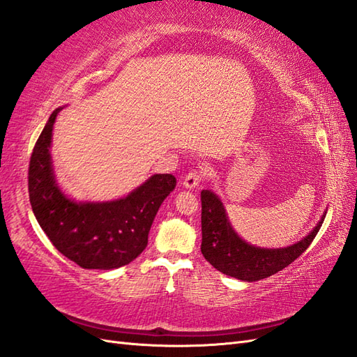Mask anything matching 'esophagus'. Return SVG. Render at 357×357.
<instances>
[{
    "instance_id": "obj_1",
    "label": "esophagus",
    "mask_w": 357,
    "mask_h": 357,
    "mask_svg": "<svg viewBox=\"0 0 357 357\" xmlns=\"http://www.w3.org/2000/svg\"><path fill=\"white\" fill-rule=\"evenodd\" d=\"M205 175H206L205 169L204 167H197L195 170H191L190 173H187V175L184 176V182H182V184H184L185 188L193 190V188H196L200 184V182L204 181Z\"/></svg>"
}]
</instances>
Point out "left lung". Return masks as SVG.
<instances>
[{
	"label": "left lung",
	"mask_w": 357,
	"mask_h": 357,
	"mask_svg": "<svg viewBox=\"0 0 357 357\" xmlns=\"http://www.w3.org/2000/svg\"><path fill=\"white\" fill-rule=\"evenodd\" d=\"M202 200V245L200 250L214 268L226 276L244 282L266 279L288 267L314 241L326 214L303 240L285 249H261L243 241L227 220L223 204L213 191L204 190Z\"/></svg>",
	"instance_id": "8db88e82"
}]
</instances>
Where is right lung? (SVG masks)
<instances>
[{
  "mask_svg": "<svg viewBox=\"0 0 357 357\" xmlns=\"http://www.w3.org/2000/svg\"><path fill=\"white\" fill-rule=\"evenodd\" d=\"M50 116L31 152L29 193L33 213L61 255L87 270H109L134 261L148 245V235L162 200L176 187L170 173L153 175L123 199L77 204L57 187L51 166Z\"/></svg>",
  "mask_w": 357,
  "mask_h": 357,
  "instance_id": "1",
  "label": "right lung"
}]
</instances>
